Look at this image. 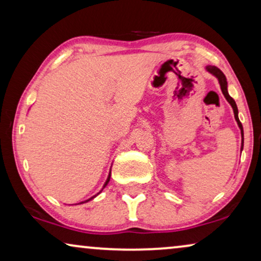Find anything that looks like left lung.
<instances>
[{
    "label": "left lung",
    "mask_w": 261,
    "mask_h": 261,
    "mask_svg": "<svg viewBox=\"0 0 261 261\" xmlns=\"http://www.w3.org/2000/svg\"><path fill=\"white\" fill-rule=\"evenodd\" d=\"M206 70L209 71L210 73H213L214 76H216L217 80H219V83L221 85V90H222V94L224 95V97H226V99L228 102L230 103L231 108H233L234 110V116H235V120H237V122L239 124V127H240L241 129V134H242V145H244V129H242V124L240 122V120H239V116H238V107H237V103H235V101L233 98L230 97L229 94H228L227 91V78L226 76H224V73L221 71L219 67L216 66H206Z\"/></svg>",
    "instance_id": "obj_1"
}]
</instances>
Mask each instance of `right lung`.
<instances>
[{
  "instance_id": "obj_1",
  "label": "right lung",
  "mask_w": 261,
  "mask_h": 261,
  "mask_svg": "<svg viewBox=\"0 0 261 261\" xmlns=\"http://www.w3.org/2000/svg\"><path fill=\"white\" fill-rule=\"evenodd\" d=\"M109 180H110V173H109V176H108V179H107V181H106V183H105V185H103V188H106V185L109 183ZM98 194H99V192H98ZM94 197H95V196H94ZM94 197L89 198V199H88V201H90V199H92V198H94ZM82 203H84V202H82Z\"/></svg>"
}]
</instances>
